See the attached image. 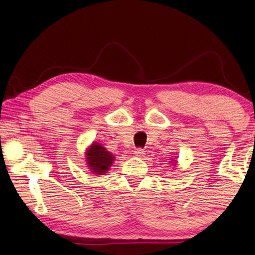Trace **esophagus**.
<instances>
[{
    "label": "esophagus",
    "mask_w": 255,
    "mask_h": 255,
    "mask_svg": "<svg viewBox=\"0 0 255 255\" xmlns=\"http://www.w3.org/2000/svg\"><path fill=\"white\" fill-rule=\"evenodd\" d=\"M134 155L136 157H143L144 155V150L143 149H135L134 150Z\"/></svg>",
    "instance_id": "obj_1"
}]
</instances>
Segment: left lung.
Wrapping results in <instances>:
<instances>
[{
    "label": "left lung",
    "mask_w": 255,
    "mask_h": 255,
    "mask_svg": "<svg viewBox=\"0 0 255 255\" xmlns=\"http://www.w3.org/2000/svg\"><path fill=\"white\" fill-rule=\"evenodd\" d=\"M176 158H177V156H172V158H170V162H169V164L170 165H172L173 167H174V168H175V167H176V164H177V159H176Z\"/></svg>",
    "instance_id": "left-lung-1"
}]
</instances>
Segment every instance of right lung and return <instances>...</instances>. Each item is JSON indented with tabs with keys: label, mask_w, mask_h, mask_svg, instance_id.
I'll return each mask as SVG.
<instances>
[{
	"label": "right lung",
	"mask_w": 255,
	"mask_h": 255,
	"mask_svg": "<svg viewBox=\"0 0 255 255\" xmlns=\"http://www.w3.org/2000/svg\"><path fill=\"white\" fill-rule=\"evenodd\" d=\"M85 156L87 167L96 176L105 175L115 160V157L112 155V152L106 150V148L103 147L99 142H95V141L87 148Z\"/></svg>",
	"instance_id": "right-lung-1"
}]
</instances>
